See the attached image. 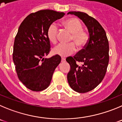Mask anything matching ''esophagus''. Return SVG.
Segmentation results:
<instances>
[{"label": "esophagus", "instance_id": "34e87169", "mask_svg": "<svg viewBox=\"0 0 122 122\" xmlns=\"http://www.w3.org/2000/svg\"><path fill=\"white\" fill-rule=\"evenodd\" d=\"M66 61V58H61V62H64Z\"/></svg>", "mask_w": 122, "mask_h": 122}]
</instances>
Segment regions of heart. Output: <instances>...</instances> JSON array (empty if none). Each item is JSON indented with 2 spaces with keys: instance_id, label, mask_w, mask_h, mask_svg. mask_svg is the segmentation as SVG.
<instances>
[{
  "instance_id": "b5f03b06",
  "label": "heart",
  "mask_w": 122,
  "mask_h": 122,
  "mask_svg": "<svg viewBox=\"0 0 122 122\" xmlns=\"http://www.w3.org/2000/svg\"><path fill=\"white\" fill-rule=\"evenodd\" d=\"M66 28L72 33L71 40L73 41L79 47H82L87 43L88 36L87 33L83 30V25L81 22L76 18H71L66 20L64 23ZM58 28L55 23H52L49 25L47 31V38L50 42L55 44L58 39ZM55 55L61 56H67L72 54L76 51V46L74 43L64 44H60L53 49Z\"/></svg>"
}]
</instances>
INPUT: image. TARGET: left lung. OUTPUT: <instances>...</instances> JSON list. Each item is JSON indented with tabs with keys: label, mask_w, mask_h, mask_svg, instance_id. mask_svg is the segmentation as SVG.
Wrapping results in <instances>:
<instances>
[{
	"label": "left lung",
	"mask_w": 122,
	"mask_h": 122,
	"mask_svg": "<svg viewBox=\"0 0 122 122\" xmlns=\"http://www.w3.org/2000/svg\"><path fill=\"white\" fill-rule=\"evenodd\" d=\"M69 14L77 16L84 22L89 38L84 49L73 57L66 58L71 66L67 81L73 91L87 92L95 88L105 77L109 63V42L105 30L94 17L80 11H70ZM76 61L83 64L78 66Z\"/></svg>",
	"instance_id": "8db88e82"
}]
</instances>
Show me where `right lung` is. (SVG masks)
<instances>
[{
    "label": "right lung",
    "instance_id": "right-lung-1",
    "mask_svg": "<svg viewBox=\"0 0 122 122\" xmlns=\"http://www.w3.org/2000/svg\"><path fill=\"white\" fill-rule=\"evenodd\" d=\"M64 15L50 10H41L27 16L19 27L13 47V62L19 80L31 91L47 88L61 62L60 55L50 58L44 56L50 49L48 28Z\"/></svg>",
    "mask_w": 122,
    "mask_h": 122
}]
</instances>
